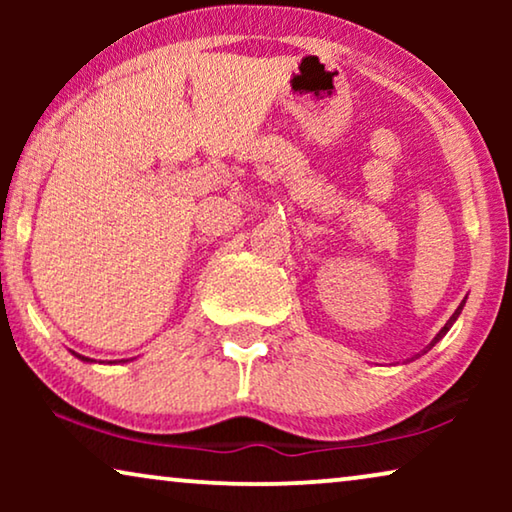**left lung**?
I'll use <instances>...</instances> for the list:
<instances>
[{
	"instance_id": "left-lung-1",
	"label": "left lung",
	"mask_w": 512,
	"mask_h": 512,
	"mask_svg": "<svg viewBox=\"0 0 512 512\" xmlns=\"http://www.w3.org/2000/svg\"><path fill=\"white\" fill-rule=\"evenodd\" d=\"M461 310H464V303H461V305L457 307V310H454V314H452V317H450V321H447V324H445L443 328H440V331H438V335H436V338H433V340H431V345H429V347H426V349H424V352H429V349H431L433 345H436V342H438V340H443V338H445V333H447V331H450V328H452V324H454V321H457V317H459V314H461Z\"/></svg>"
}]
</instances>
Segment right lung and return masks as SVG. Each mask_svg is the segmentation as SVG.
Segmentation results:
<instances>
[{"label":"right lung","instance_id":"1","mask_svg":"<svg viewBox=\"0 0 512 512\" xmlns=\"http://www.w3.org/2000/svg\"><path fill=\"white\" fill-rule=\"evenodd\" d=\"M72 354H74V356H79V359H81V361H86V363L93 361V359H88V356H81V354H76V352H72Z\"/></svg>","mask_w":512,"mask_h":512}]
</instances>
